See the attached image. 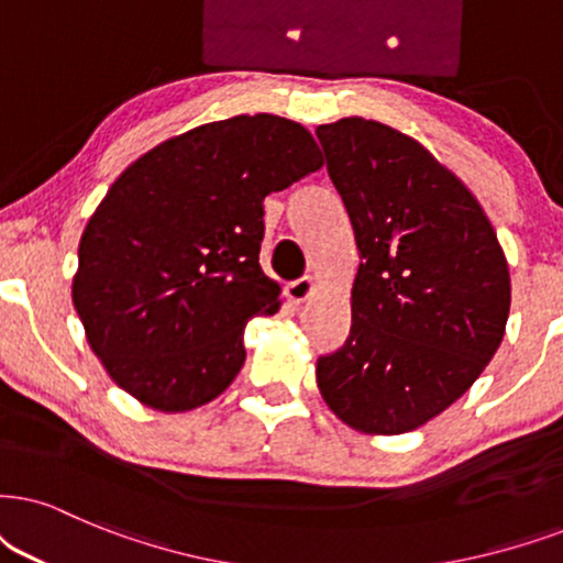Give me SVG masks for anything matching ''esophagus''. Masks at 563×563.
Here are the masks:
<instances>
[{
  "label": "esophagus",
  "instance_id": "obj_1",
  "mask_svg": "<svg viewBox=\"0 0 563 563\" xmlns=\"http://www.w3.org/2000/svg\"><path fill=\"white\" fill-rule=\"evenodd\" d=\"M317 288H319L317 277L306 275V277H298V280H294V283H288L286 296H288L294 303H303V301H309V298L317 294Z\"/></svg>",
  "mask_w": 563,
  "mask_h": 563
}]
</instances>
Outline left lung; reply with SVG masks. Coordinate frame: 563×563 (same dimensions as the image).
Here are the masks:
<instances>
[{
	"instance_id": "8db88e82",
	"label": "left lung",
	"mask_w": 563,
	"mask_h": 563,
	"mask_svg": "<svg viewBox=\"0 0 563 563\" xmlns=\"http://www.w3.org/2000/svg\"><path fill=\"white\" fill-rule=\"evenodd\" d=\"M358 273L345 345L317 361L340 421L395 437L460 400L499 351L511 283L473 191L418 140L374 119L319 124Z\"/></svg>"
}]
</instances>
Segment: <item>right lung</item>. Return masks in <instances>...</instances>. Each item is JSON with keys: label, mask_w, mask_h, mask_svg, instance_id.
Segmentation results:
<instances>
[{"label": "right lung", "mask_w": 563, "mask_h": 563, "mask_svg": "<svg viewBox=\"0 0 563 563\" xmlns=\"http://www.w3.org/2000/svg\"><path fill=\"white\" fill-rule=\"evenodd\" d=\"M322 163L306 126L241 113L161 142L111 184L82 231L73 303L124 393L187 412L229 389L246 322L280 309L260 267L262 202Z\"/></svg>", "instance_id": "obj_1"}]
</instances>
